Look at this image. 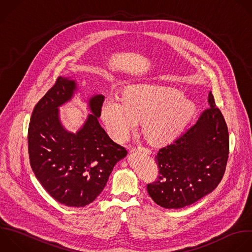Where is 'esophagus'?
Masks as SVG:
<instances>
[{"label": "esophagus", "instance_id": "1", "mask_svg": "<svg viewBox=\"0 0 252 252\" xmlns=\"http://www.w3.org/2000/svg\"><path fill=\"white\" fill-rule=\"evenodd\" d=\"M133 152H143V153H146V154H151V150L149 148L142 147V146L133 148Z\"/></svg>", "mask_w": 252, "mask_h": 252}]
</instances>
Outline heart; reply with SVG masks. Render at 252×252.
Returning <instances> with one entry per match:
<instances>
[{
    "label": "heart",
    "mask_w": 252,
    "mask_h": 252,
    "mask_svg": "<svg viewBox=\"0 0 252 252\" xmlns=\"http://www.w3.org/2000/svg\"><path fill=\"white\" fill-rule=\"evenodd\" d=\"M193 112V103L180 91L151 83L133 85L124 95H110L101 107V117L115 140L125 141L142 119L146 136L155 144L174 140Z\"/></svg>",
    "instance_id": "b5f03b06"
}]
</instances>
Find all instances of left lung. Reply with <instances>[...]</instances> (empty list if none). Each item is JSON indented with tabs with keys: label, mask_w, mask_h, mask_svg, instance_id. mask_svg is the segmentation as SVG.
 Segmentation results:
<instances>
[{
	"label": "left lung",
	"mask_w": 252,
	"mask_h": 252,
	"mask_svg": "<svg viewBox=\"0 0 252 252\" xmlns=\"http://www.w3.org/2000/svg\"><path fill=\"white\" fill-rule=\"evenodd\" d=\"M197 122L158 150V175L147 185L160 207L180 209L211 193L220 182L229 154L228 130L212 93Z\"/></svg>",
	"instance_id": "8db88e82"
}]
</instances>
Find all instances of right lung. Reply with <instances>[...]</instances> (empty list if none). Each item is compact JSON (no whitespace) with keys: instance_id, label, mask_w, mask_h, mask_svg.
Instances as JSON below:
<instances>
[{"instance_id":"1","label":"right lung","mask_w":252,"mask_h":252,"mask_svg":"<svg viewBox=\"0 0 252 252\" xmlns=\"http://www.w3.org/2000/svg\"><path fill=\"white\" fill-rule=\"evenodd\" d=\"M74 81L58 77L35 105L29 126L32 168L44 189L68 207H85L102 192L108 177L126 149L110 139L98 117L104 96L90 99L93 114L76 134L61 125L58 106L71 99Z\"/></svg>"}]
</instances>
